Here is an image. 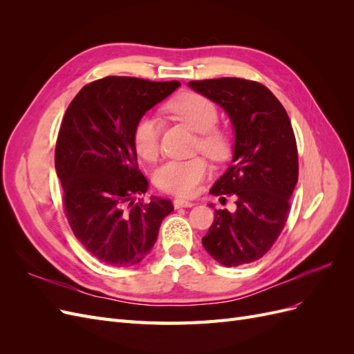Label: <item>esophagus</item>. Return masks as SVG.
Here are the masks:
<instances>
[{
    "label": "esophagus",
    "mask_w": 354,
    "mask_h": 354,
    "mask_svg": "<svg viewBox=\"0 0 354 354\" xmlns=\"http://www.w3.org/2000/svg\"><path fill=\"white\" fill-rule=\"evenodd\" d=\"M174 207L176 208H190V207H194L195 203L194 202H190V201H186V199H181V198H177V199H174Z\"/></svg>",
    "instance_id": "34e87169"
}]
</instances>
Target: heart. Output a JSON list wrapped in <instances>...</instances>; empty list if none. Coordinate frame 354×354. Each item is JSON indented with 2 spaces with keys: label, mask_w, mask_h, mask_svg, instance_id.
<instances>
[{
  "label": "heart",
  "mask_w": 354,
  "mask_h": 354,
  "mask_svg": "<svg viewBox=\"0 0 354 354\" xmlns=\"http://www.w3.org/2000/svg\"><path fill=\"white\" fill-rule=\"evenodd\" d=\"M171 113L199 133L198 149L214 160L226 159L230 153L229 134L217 128L218 111L209 99L198 93H185L168 104ZM160 125L153 115H143L137 120L133 130V143L137 153L147 160H153L159 151ZM209 173L203 158L187 160H168L155 173V185L171 195L192 196L201 181Z\"/></svg>",
  "instance_id": "1"
}]
</instances>
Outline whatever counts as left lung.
<instances>
[{"label":"left lung","mask_w":354,"mask_h":354,"mask_svg":"<svg viewBox=\"0 0 354 354\" xmlns=\"http://www.w3.org/2000/svg\"><path fill=\"white\" fill-rule=\"evenodd\" d=\"M189 87L221 106L234 131L230 167L209 192L234 195L236 209L214 211L202 245L226 267L252 263L272 248L289 214V198L298 180L291 121L260 82L218 78L190 81Z\"/></svg>","instance_id":"1"}]
</instances>
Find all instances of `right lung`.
Instances as JSON below:
<instances>
[{
    "label": "right lung",
    "mask_w": 354,
    "mask_h": 354,
    "mask_svg": "<svg viewBox=\"0 0 354 354\" xmlns=\"http://www.w3.org/2000/svg\"><path fill=\"white\" fill-rule=\"evenodd\" d=\"M177 87L178 81L106 77L81 88L63 116L55 165L66 218L75 238L106 264L140 263L174 209L156 196L136 202L149 183L137 167L133 130Z\"/></svg>",
    "instance_id": "1"
}]
</instances>
